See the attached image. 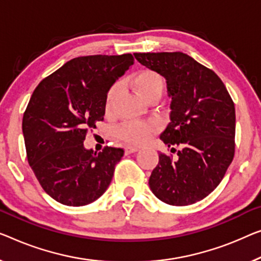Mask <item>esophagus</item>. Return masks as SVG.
<instances>
[{
	"label": "esophagus",
	"mask_w": 261,
	"mask_h": 261,
	"mask_svg": "<svg viewBox=\"0 0 261 261\" xmlns=\"http://www.w3.org/2000/svg\"><path fill=\"white\" fill-rule=\"evenodd\" d=\"M124 151H125V154H130V153L137 152V151H138V147H136V146H130V145H127V146H125V147H124Z\"/></svg>",
	"instance_id": "1"
}]
</instances>
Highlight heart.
<instances>
[{
	"instance_id": "heart-1",
	"label": "heart",
	"mask_w": 261,
	"mask_h": 261,
	"mask_svg": "<svg viewBox=\"0 0 261 261\" xmlns=\"http://www.w3.org/2000/svg\"><path fill=\"white\" fill-rule=\"evenodd\" d=\"M130 84L138 92L143 99L152 97H161L164 91V80L157 71L151 69H143L130 80ZM119 93V85L115 84L109 89L106 98V110L110 112ZM155 131V126L150 123L125 122L117 129V136L124 142L130 144H141L146 142Z\"/></svg>"
}]
</instances>
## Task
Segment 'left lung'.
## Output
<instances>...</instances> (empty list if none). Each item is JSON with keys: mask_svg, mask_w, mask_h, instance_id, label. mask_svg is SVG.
<instances>
[{"mask_svg": "<svg viewBox=\"0 0 261 261\" xmlns=\"http://www.w3.org/2000/svg\"><path fill=\"white\" fill-rule=\"evenodd\" d=\"M134 55L166 81L170 123L159 138L169 147H179L176 158L159 153L149 179L151 191L169 205L197 203L219 185L232 163L234 104L217 73L186 54Z\"/></svg>", "mask_w": 261, "mask_h": 261, "instance_id": "left-lung-1", "label": "left lung"}]
</instances>
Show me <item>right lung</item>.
<instances>
[{
    "label": "right lung",
    "instance_id": "obj_1",
    "mask_svg": "<svg viewBox=\"0 0 261 261\" xmlns=\"http://www.w3.org/2000/svg\"><path fill=\"white\" fill-rule=\"evenodd\" d=\"M134 64L131 54L69 61L33 92L23 115L27 157L44 191L58 203L83 206L107 191L123 149H85L89 127L104 119L107 93Z\"/></svg>",
    "mask_w": 261,
    "mask_h": 261
}]
</instances>
